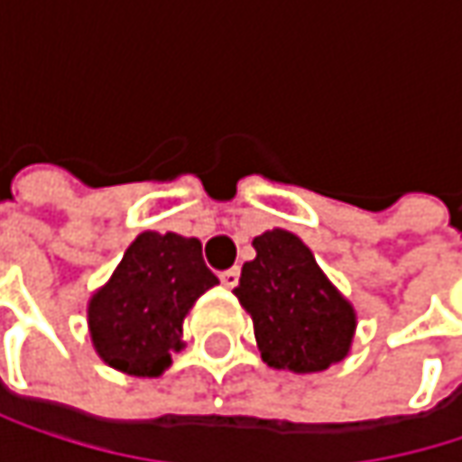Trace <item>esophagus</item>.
I'll return each instance as SVG.
<instances>
[{
	"label": "esophagus",
	"instance_id": "esophagus-1",
	"mask_svg": "<svg viewBox=\"0 0 462 462\" xmlns=\"http://www.w3.org/2000/svg\"><path fill=\"white\" fill-rule=\"evenodd\" d=\"M219 278H222V283H225L227 289H235V286H237V281H240V270H237V267H232V270H225V273H222Z\"/></svg>",
	"mask_w": 462,
	"mask_h": 462
}]
</instances>
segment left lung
<instances>
[{
	"instance_id": "obj_1",
	"label": "left lung",
	"mask_w": 462,
	"mask_h": 462,
	"mask_svg": "<svg viewBox=\"0 0 462 462\" xmlns=\"http://www.w3.org/2000/svg\"><path fill=\"white\" fill-rule=\"evenodd\" d=\"M254 248L235 297L254 321L262 361L294 374L345 361L358 326L356 308L326 278L302 237L275 227L256 235Z\"/></svg>"
}]
</instances>
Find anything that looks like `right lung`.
Listing matches in <instances>:
<instances>
[{
  "label": "right lung",
  "mask_w": 462,
  "mask_h": 462,
  "mask_svg": "<svg viewBox=\"0 0 462 462\" xmlns=\"http://www.w3.org/2000/svg\"><path fill=\"white\" fill-rule=\"evenodd\" d=\"M217 283L198 237L141 232L88 300L93 350L123 374L160 377L184 347L187 313Z\"/></svg>",
  "instance_id": "add662e5"
}]
</instances>
